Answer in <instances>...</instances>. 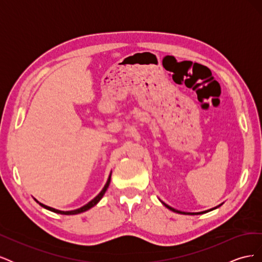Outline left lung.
Listing matches in <instances>:
<instances>
[{"mask_svg":"<svg viewBox=\"0 0 262 262\" xmlns=\"http://www.w3.org/2000/svg\"><path fill=\"white\" fill-rule=\"evenodd\" d=\"M163 204L165 205V207H166V208H168L169 210H171V211H173V212H176V213H182V214H202V213H205V212H208V211H204V212H200V213H186V212H181V211H178V210H175V209H172V208H170V207H169V205H167V204H166V203H164V202H163ZM214 209H215V208H214ZM214 209H212V210H214Z\"/></svg>","mask_w":262,"mask_h":262,"instance_id":"8db88e82","label":"left lung"}]
</instances>
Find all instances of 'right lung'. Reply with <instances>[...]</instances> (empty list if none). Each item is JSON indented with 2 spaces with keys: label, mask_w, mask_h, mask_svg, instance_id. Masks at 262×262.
Instances as JSON below:
<instances>
[{
  "label": "right lung",
  "mask_w": 262,
  "mask_h": 262,
  "mask_svg": "<svg viewBox=\"0 0 262 262\" xmlns=\"http://www.w3.org/2000/svg\"><path fill=\"white\" fill-rule=\"evenodd\" d=\"M110 177H112V173H110V175H109V178H108V180H107V182H106V185H105V187H104V188H102V190H101V191L99 192V194H98L97 196H95L94 199H93L91 202H89L87 204H85L84 207H82V208H80V209H77V210H73V211H60V210H55V209L50 208V207H47V205H45V204H42V203H39V204H40L41 207H43V208H45V209H47V210H50V211H52V212L59 213V214H66V215H72V214H77V213L85 212V211H87L89 209L93 208L94 205H96V204L99 202V200H100L101 198H102V195L105 194L106 190H107V188L109 187V184H110ZM37 202H38V201H37Z\"/></svg>",
  "instance_id": "obj_1"
}]
</instances>
